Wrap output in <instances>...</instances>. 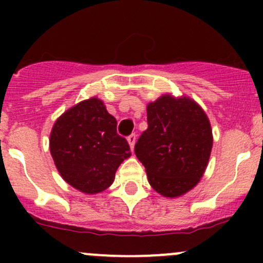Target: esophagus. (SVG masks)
<instances>
[{"mask_svg":"<svg viewBox=\"0 0 263 263\" xmlns=\"http://www.w3.org/2000/svg\"><path fill=\"white\" fill-rule=\"evenodd\" d=\"M127 141H128L129 147H131V150H134L135 144H136V135H135V134L129 135V136L127 137Z\"/></svg>","mask_w":263,"mask_h":263,"instance_id":"obj_1","label":"esophagus"}]
</instances>
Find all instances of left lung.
Listing matches in <instances>:
<instances>
[{
	"mask_svg": "<svg viewBox=\"0 0 263 263\" xmlns=\"http://www.w3.org/2000/svg\"><path fill=\"white\" fill-rule=\"evenodd\" d=\"M147 129L135 146L151 187L164 197L185 195L202 178L213 148L205 110L190 97L164 94L148 103Z\"/></svg>",
	"mask_w": 263,
	"mask_h": 263,
	"instance_id": "obj_1",
	"label": "left lung"
}]
</instances>
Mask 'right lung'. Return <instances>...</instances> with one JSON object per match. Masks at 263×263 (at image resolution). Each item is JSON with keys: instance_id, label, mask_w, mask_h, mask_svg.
<instances>
[{"instance_id": "1", "label": "right lung", "mask_w": 263, "mask_h": 263, "mask_svg": "<svg viewBox=\"0 0 263 263\" xmlns=\"http://www.w3.org/2000/svg\"><path fill=\"white\" fill-rule=\"evenodd\" d=\"M49 150L63 181L86 195L107 190L122 161L131 156L128 142L117 134L116 118L97 97L58 117Z\"/></svg>"}]
</instances>
